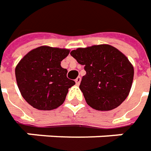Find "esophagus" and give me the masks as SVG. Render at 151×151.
<instances>
[{
  "label": "esophagus",
  "mask_w": 151,
  "mask_h": 151,
  "mask_svg": "<svg viewBox=\"0 0 151 151\" xmlns=\"http://www.w3.org/2000/svg\"><path fill=\"white\" fill-rule=\"evenodd\" d=\"M81 78L80 77V76H78L77 78L76 79V85H80V83H81Z\"/></svg>",
  "instance_id": "34e87169"
}]
</instances>
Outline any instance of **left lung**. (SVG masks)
I'll return each mask as SVG.
<instances>
[{"instance_id":"8db88e82","label":"left lung","mask_w":151,"mask_h":151,"mask_svg":"<svg viewBox=\"0 0 151 151\" xmlns=\"http://www.w3.org/2000/svg\"><path fill=\"white\" fill-rule=\"evenodd\" d=\"M70 55L84 65L86 74L80 89L90 107L108 111L126 99L134 79V67L123 53L111 45L100 44L72 50Z\"/></svg>"}]
</instances>
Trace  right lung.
I'll use <instances>...</instances> for the list:
<instances>
[{"label": "right lung", "mask_w": 151, "mask_h": 151, "mask_svg": "<svg viewBox=\"0 0 151 151\" xmlns=\"http://www.w3.org/2000/svg\"><path fill=\"white\" fill-rule=\"evenodd\" d=\"M70 50L41 46L27 53L16 67L17 86L27 103L38 110H52L65 101L76 82L67 78L60 62Z\"/></svg>", "instance_id": "add662e5"}]
</instances>
